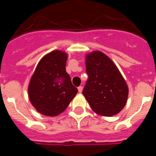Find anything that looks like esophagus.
<instances>
[{"label": "esophagus", "mask_w": 156, "mask_h": 156, "mask_svg": "<svg viewBox=\"0 0 156 156\" xmlns=\"http://www.w3.org/2000/svg\"><path fill=\"white\" fill-rule=\"evenodd\" d=\"M78 91H79V93H82V91H83V87L80 86L79 87H78Z\"/></svg>", "instance_id": "34e87169"}]
</instances>
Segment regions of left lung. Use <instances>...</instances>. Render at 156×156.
Wrapping results in <instances>:
<instances>
[{
	"label": "left lung",
	"instance_id": "1",
	"mask_svg": "<svg viewBox=\"0 0 156 156\" xmlns=\"http://www.w3.org/2000/svg\"><path fill=\"white\" fill-rule=\"evenodd\" d=\"M88 80L83 94L95 113L112 116L122 110L127 101V83L108 56L94 51L85 56Z\"/></svg>",
	"mask_w": 156,
	"mask_h": 156
}]
</instances>
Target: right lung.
Here are the masks:
<instances>
[{"instance_id":"1","label":"right lung","mask_w":156,"mask_h":156,"mask_svg":"<svg viewBox=\"0 0 156 156\" xmlns=\"http://www.w3.org/2000/svg\"><path fill=\"white\" fill-rule=\"evenodd\" d=\"M67 58L68 55L63 51L49 52L40 60L30 78L29 99L42 115H60L78 92L66 71Z\"/></svg>"}]
</instances>
